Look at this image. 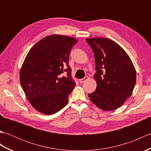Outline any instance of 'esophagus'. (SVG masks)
I'll use <instances>...</instances> for the list:
<instances>
[{"label":"esophagus","mask_w":151,"mask_h":151,"mask_svg":"<svg viewBox=\"0 0 151 151\" xmlns=\"http://www.w3.org/2000/svg\"><path fill=\"white\" fill-rule=\"evenodd\" d=\"M88 78H88V76H85V77H84V78H81V79H80V80H79V82H80V83H83V82H84L85 81H87V80H88Z\"/></svg>","instance_id":"esophagus-1"}]
</instances>
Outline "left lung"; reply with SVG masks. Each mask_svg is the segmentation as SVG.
<instances>
[{
	"label": "left lung",
	"instance_id": "obj_1",
	"mask_svg": "<svg viewBox=\"0 0 151 151\" xmlns=\"http://www.w3.org/2000/svg\"><path fill=\"white\" fill-rule=\"evenodd\" d=\"M94 53V79L97 88L88 94L91 101L102 110L120 107L132 93L136 84V69L120 45L108 38L86 39Z\"/></svg>",
	"mask_w": 151,
	"mask_h": 151
}]
</instances>
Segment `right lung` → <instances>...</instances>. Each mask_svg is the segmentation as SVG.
<instances>
[{"instance_id": "obj_1", "label": "right lung", "mask_w": 151, "mask_h": 151, "mask_svg": "<svg viewBox=\"0 0 151 151\" xmlns=\"http://www.w3.org/2000/svg\"><path fill=\"white\" fill-rule=\"evenodd\" d=\"M75 38L54 34L31 48L20 70V82L34 109L46 115L56 114L68 102L76 83L71 76L69 56ZM67 73L68 76L62 77Z\"/></svg>"}]
</instances>
